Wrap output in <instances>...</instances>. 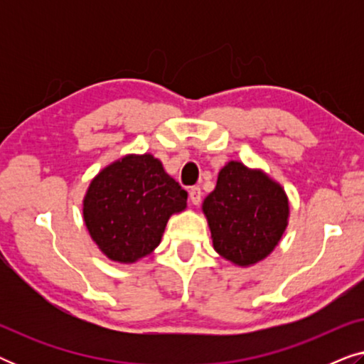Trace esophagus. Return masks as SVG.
Masks as SVG:
<instances>
[{
	"label": "esophagus",
	"mask_w": 364,
	"mask_h": 364,
	"mask_svg": "<svg viewBox=\"0 0 364 364\" xmlns=\"http://www.w3.org/2000/svg\"><path fill=\"white\" fill-rule=\"evenodd\" d=\"M188 198H191V202L193 203V205H198V203L202 202L200 187H191V191H188Z\"/></svg>",
	"instance_id": "34e87169"
}]
</instances>
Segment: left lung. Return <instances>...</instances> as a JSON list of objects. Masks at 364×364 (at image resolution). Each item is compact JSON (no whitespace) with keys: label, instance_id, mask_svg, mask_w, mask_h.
Returning <instances> with one entry per match:
<instances>
[{"label":"left lung","instance_id":"left-lung-1","mask_svg":"<svg viewBox=\"0 0 364 364\" xmlns=\"http://www.w3.org/2000/svg\"><path fill=\"white\" fill-rule=\"evenodd\" d=\"M215 252L238 267L265 260L288 227L285 188L262 171L230 161L202 203Z\"/></svg>","mask_w":364,"mask_h":364}]
</instances>
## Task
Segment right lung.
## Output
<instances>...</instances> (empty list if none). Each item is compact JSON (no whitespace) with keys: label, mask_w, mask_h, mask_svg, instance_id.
Segmentation results:
<instances>
[{"label":"right lung","mask_w":364,"mask_h":364,"mask_svg":"<svg viewBox=\"0 0 364 364\" xmlns=\"http://www.w3.org/2000/svg\"><path fill=\"white\" fill-rule=\"evenodd\" d=\"M187 208V192L152 154H127L89 183L82 218L109 260L136 263L161 243L173 213Z\"/></svg>","instance_id":"1"}]
</instances>
